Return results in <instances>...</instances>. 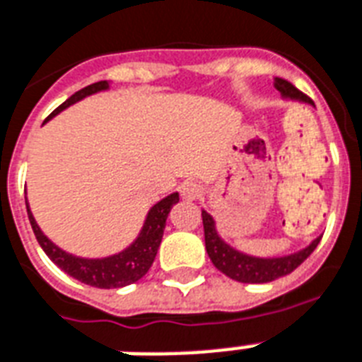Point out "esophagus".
I'll return each instance as SVG.
<instances>
[{"label": "esophagus", "mask_w": 362, "mask_h": 362, "mask_svg": "<svg viewBox=\"0 0 362 362\" xmlns=\"http://www.w3.org/2000/svg\"><path fill=\"white\" fill-rule=\"evenodd\" d=\"M180 193L186 201H195L202 195V186L197 182H186V184H182Z\"/></svg>", "instance_id": "obj_1"}]
</instances>
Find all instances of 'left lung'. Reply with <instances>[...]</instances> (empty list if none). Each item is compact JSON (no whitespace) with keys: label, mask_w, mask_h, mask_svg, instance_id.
I'll list each match as a JSON object with an SVG mask.
<instances>
[{"label":"left lung","mask_w":362,"mask_h":362,"mask_svg":"<svg viewBox=\"0 0 362 362\" xmlns=\"http://www.w3.org/2000/svg\"><path fill=\"white\" fill-rule=\"evenodd\" d=\"M275 89L284 96V98L299 100V102H307L313 104V100L303 95L301 90L296 89L290 81L283 78H275ZM202 225H204V243H206V252L214 266L223 272L227 277L234 279L238 283H249V284H260V283H272L275 279L284 277L288 273H292L298 266L305 262L308 255L318 247L322 238H316L308 247L301 251L288 255V257L279 258H258L249 257L243 252L236 251L225 243L219 238L216 230V221L208 211L202 210Z\"/></svg>","instance_id":"8db88e82"}]
</instances>
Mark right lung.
I'll return each mask as SVG.
<instances>
[{
  "instance_id": "add662e5",
  "label": "right lung",
  "mask_w": 362,
  "mask_h": 362,
  "mask_svg": "<svg viewBox=\"0 0 362 362\" xmlns=\"http://www.w3.org/2000/svg\"><path fill=\"white\" fill-rule=\"evenodd\" d=\"M105 89H110L107 81H98V83L87 85L85 89L78 90L69 100H64L63 104L59 105L57 110L49 115L48 119H52V117H55V115L61 113L63 110H66L69 105L76 104L79 100H83L85 96L95 95V93H100V90ZM178 199H180L178 193H171L165 199H161L160 202H156L154 206L148 210V214H146V219L143 223L139 236L135 238V242L132 243L130 247L117 252L113 257L105 258H81L74 257V255H70V252L63 251V249H59L52 240H48V236H44V232L40 230V227L35 221L33 214L29 210L28 201H25V206H28L29 223H31V228H33L35 236H37V242L40 243V247L44 249V252L48 255V258L55 266L61 267L64 273H69L70 277L78 279L79 283L89 284V286L122 288L126 284L137 283L151 269L152 262H154L156 258V252L160 249L167 216H169L173 204L178 202Z\"/></svg>"
}]
</instances>
